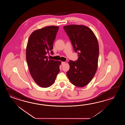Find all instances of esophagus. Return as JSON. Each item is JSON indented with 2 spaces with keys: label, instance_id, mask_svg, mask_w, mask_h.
Segmentation results:
<instances>
[{
  "label": "esophagus",
  "instance_id": "obj_1",
  "mask_svg": "<svg viewBox=\"0 0 125 125\" xmlns=\"http://www.w3.org/2000/svg\"><path fill=\"white\" fill-rule=\"evenodd\" d=\"M65 62H62V65L63 66V65H64L65 64Z\"/></svg>",
  "mask_w": 125,
  "mask_h": 125
}]
</instances>
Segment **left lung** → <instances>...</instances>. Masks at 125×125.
Returning a JSON list of instances; mask_svg holds the SVG:
<instances>
[{"label": "left lung", "mask_w": 125, "mask_h": 125, "mask_svg": "<svg viewBox=\"0 0 125 125\" xmlns=\"http://www.w3.org/2000/svg\"><path fill=\"white\" fill-rule=\"evenodd\" d=\"M74 51L79 56L76 61H69L66 74L73 85L83 87L96 74L98 61V41L93 31L84 25L71 24L63 27Z\"/></svg>", "instance_id": "8db88e82"}]
</instances>
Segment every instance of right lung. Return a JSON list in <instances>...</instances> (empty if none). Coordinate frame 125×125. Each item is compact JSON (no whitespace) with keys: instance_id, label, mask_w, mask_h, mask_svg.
Listing matches in <instances>:
<instances>
[{"instance_id":"1","label":"right lung","mask_w":125,"mask_h":125,"mask_svg":"<svg viewBox=\"0 0 125 125\" xmlns=\"http://www.w3.org/2000/svg\"><path fill=\"white\" fill-rule=\"evenodd\" d=\"M59 27L50 26L37 29L29 36L26 51L29 72L35 83L41 87L48 88L53 84L60 72L61 62L47 58L53 49V43Z\"/></svg>"}]
</instances>
